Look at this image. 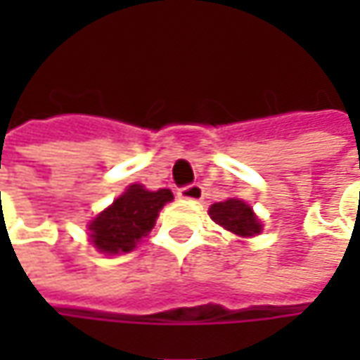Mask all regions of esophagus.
Wrapping results in <instances>:
<instances>
[{
	"label": "esophagus",
	"mask_w": 360,
	"mask_h": 360,
	"mask_svg": "<svg viewBox=\"0 0 360 360\" xmlns=\"http://www.w3.org/2000/svg\"><path fill=\"white\" fill-rule=\"evenodd\" d=\"M178 196L184 198V200L200 202L202 196H204V190H202L200 184H190V186L180 188V190H178Z\"/></svg>",
	"instance_id": "esophagus-1"
}]
</instances>
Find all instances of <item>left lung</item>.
<instances>
[{
	"label": "left lung",
	"instance_id": "1",
	"mask_svg": "<svg viewBox=\"0 0 360 360\" xmlns=\"http://www.w3.org/2000/svg\"><path fill=\"white\" fill-rule=\"evenodd\" d=\"M210 218L222 229L230 230L240 238H250L262 232V224L252 212V208L244 200L229 198L224 202H216L208 210Z\"/></svg>",
	"mask_w": 360,
	"mask_h": 360
}]
</instances>
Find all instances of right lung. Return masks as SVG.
Wrapping results in <instances>:
<instances>
[{
    "label": "right lung",
    "mask_w": 360,
    "mask_h": 360,
    "mask_svg": "<svg viewBox=\"0 0 360 360\" xmlns=\"http://www.w3.org/2000/svg\"><path fill=\"white\" fill-rule=\"evenodd\" d=\"M172 198L168 188L152 192L131 184L88 224L91 244L104 255L130 252L154 229L162 206Z\"/></svg>",
    "instance_id": "right-lung-1"
}]
</instances>
